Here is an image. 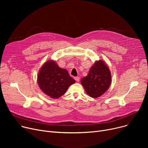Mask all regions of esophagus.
Here are the masks:
<instances>
[{
    "mask_svg": "<svg viewBox=\"0 0 148 148\" xmlns=\"http://www.w3.org/2000/svg\"><path fill=\"white\" fill-rule=\"evenodd\" d=\"M74 79L75 80L76 82H79L80 81V77H75Z\"/></svg>",
    "mask_w": 148,
    "mask_h": 148,
    "instance_id": "obj_1",
    "label": "esophagus"
}]
</instances>
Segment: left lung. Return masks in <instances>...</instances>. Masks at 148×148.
<instances>
[{
  "mask_svg": "<svg viewBox=\"0 0 148 148\" xmlns=\"http://www.w3.org/2000/svg\"><path fill=\"white\" fill-rule=\"evenodd\" d=\"M111 82L110 71L103 60H96L87 76L81 79V83L86 94L95 98L103 95L109 88Z\"/></svg>",
  "mask_w": 148,
  "mask_h": 148,
  "instance_id": "obj_1",
  "label": "left lung"
}]
</instances>
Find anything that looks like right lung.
I'll list each match as a JSON object with an SVG mask.
<instances>
[{"label": "right lung", "mask_w": 148, "mask_h": 148, "mask_svg": "<svg viewBox=\"0 0 148 148\" xmlns=\"http://www.w3.org/2000/svg\"><path fill=\"white\" fill-rule=\"evenodd\" d=\"M38 86L45 95L51 98H59L75 81L68 71L60 68L56 62L49 60L41 67L37 76Z\"/></svg>", "instance_id": "1"}]
</instances>
